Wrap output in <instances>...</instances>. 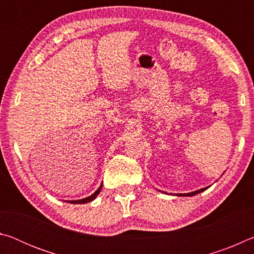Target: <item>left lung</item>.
Instances as JSON below:
<instances>
[{
    "instance_id": "1",
    "label": "left lung",
    "mask_w": 254,
    "mask_h": 254,
    "mask_svg": "<svg viewBox=\"0 0 254 254\" xmlns=\"http://www.w3.org/2000/svg\"><path fill=\"white\" fill-rule=\"evenodd\" d=\"M207 188H208V187L201 188V189H198V190H196V191H192V192H187V194H178V196H194V195H196V194H199V192H201V191L206 190V189H207Z\"/></svg>"
}]
</instances>
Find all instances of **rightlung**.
Wrapping results in <instances>:
<instances>
[{
    "mask_svg": "<svg viewBox=\"0 0 254 254\" xmlns=\"http://www.w3.org/2000/svg\"><path fill=\"white\" fill-rule=\"evenodd\" d=\"M101 189H102V185L100 186V188H98L97 190H96L95 192H94L93 195L86 197V198H83V199H78V200H68V201H69L70 204H85V203H88V201H92V200H94V199L96 198V196H97L98 194H100Z\"/></svg>",
    "mask_w": 254,
    "mask_h": 254,
    "instance_id": "add662e5",
    "label": "right lung"
}]
</instances>
